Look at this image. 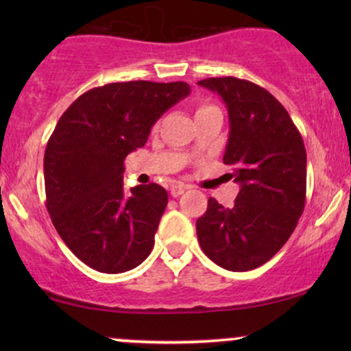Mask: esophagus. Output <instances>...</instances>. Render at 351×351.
<instances>
[{
  "instance_id": "34e87169",
  "label": "esophagus",
  "mask_w": 351,
  "mask_h": 351,
  "mask_svg": "<svg viewBox=\"0 0 351 351\" xmlns=\"http://www.w3.org/2000/svg\"><path fill=\"white\" fill-rule=\"evenodd\" d=\"M184 191H186V186H184V184H180V183L173 184V186L170 188V193H171L173 198H178V196L183 195Z\"/></svg>"
}]
</instances>
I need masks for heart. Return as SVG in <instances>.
<instances>
[{"label": "heart", "instance_id": "b5f03b06", "mask_svg": "<svg viewBox=\"0 0 351 351\" xmlns=\"http://www.w3.org/2000/svg\"><path fill=\"white\" fill-rule=\"evenodd\" d=\"M201 108H203V107H201Z\"/></svg>", "mask_w": 351, "mask_h": 351}]
</instances>
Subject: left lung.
Masks as SVG:
<instances>
[{
  "mask_svg": "<svg viewBox=\"0 0 351 351\" xmlns=\"http://www.w3.org/2000/svg\"><path fill=\"white\" fill-rule=\"evenodd\" d=\"M198 84L226 104L229 138L223 162L234 168L241 189L231 208L209 198L196 234L203 252L219 267L251 271L280 251L304 213V140L284 106L257 84L236 77Z\"/></svg>",
  "mask_w": 351,
  "mask_h": 351,
  "instance_id": "left-lung-1",
  "label": "left lung"
}]
</instances>
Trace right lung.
Here are the masks:
<instances>
[{
    "label": "right lung",
    "mask_w": 351,
    "mask_h": 351,
    "mask_svg": "<svg viewBox=\"0 0 351 351\" xmlns=\"http://www.w3.org/2000/svg\"><path fill=\"white\" fill-rule=\"evenodd\" d=\"M189 92L186 82L107 84L59 119L44 153L46 206L60 239L88 267L120 274L152 252L168 193L156 183L125 193L123 160Z\"/></svg>",
    "instance_id": "right-lung-1"
}]
</instances>
